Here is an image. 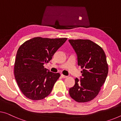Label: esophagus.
Returning a JSON list of instances; mask_svg holds the SVG:
<instances>
[{
    "label": "esophagus",
    "instance_id": "34e87169",
    "mask_svg": "<svg viewBox=\"0 0 121 121\" xmlns=\"http://www.w3.org/2000/svg\"><path fill=\"white\" fill-rule=\"evenodd\" d=\"M61 77H62V78H67V76H65L64 75H63V74H62V75H61Z\"/></svg>",
    "mask_w": 121,
    "mask_h": 121
}]
</instances>
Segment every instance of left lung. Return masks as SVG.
I'll return each mask as SVG.
<instances>
[{
  "label": "left lung",
  "instance_id": "left-lung-1",
  "mask_svg": "<svg viewBox=\"0 0 121 121\" xmlns=\"http://www.w3.org/2000/svg\"><path fill=\"white\" fill-rule=\"evenodd\" d=\"M77 55L78 65L83 71L79 80L70 88L71 97L77 102H88L98 95L108 73L104 51L101 46L89 39H69Z\"/></svg>",
  "mask_w": 121,
  "mask_h": 121
}]
</instances>
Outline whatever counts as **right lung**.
Returning a JSON list of instances; mask_svg holds the SVG:
<instances>
[{
    "label": "right lung",
    "mask_w": 121,
    "mask_h": 121,
    "mask_svg": "<svg viewBox=\"0 0 121 121\" xmlns=\"http://www.w3.org/2000/svg\"><path fill=\"white\" fill-rule=\"evenodd\" d=\"M66 38L37 37L21 45L17 53L14 74L22 92L29 99L40 100L51 93L59 73L44 68L55 53L66 42Z\"/></svg>",
    "instance_id": "obj_1"
}]
</instances>
